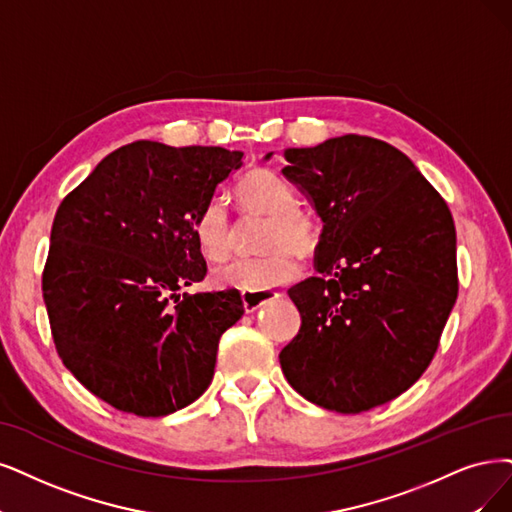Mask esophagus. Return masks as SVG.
Masks as SVG:
<instances>
[{
    "mask_svg": "<svg viewBox=\"0 0 512 512\" xmlns=\"http://www.w3.org/2000/svg\"><path fill=\"white\" fill-rule=\"evenodd\" d=\"M240 297H242V306L246 312H257L259 308L270 304V301H274L280 295L272 293V291H242Z\"/></svg>",
    "mask_w": 512,
    "mask_h": 512,
    "instance_id": "34e87169",
    "label": "esophagus"
}]
</instances>
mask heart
Segmentation results:
<instances>
[{
    "label": "heart",
    "mask_w": 512,
    "mask_h": 512,
    "mask_svg": "<svg viewBox=\"0 0 512 512\" xmlns=\"http://www.w3.org/2000/svg\"><path fill=\"white\" fill-rule=\"evenodd\" d=\"M240 202L251 211L270 215L259 257H238L217 268V287L238 291H268L287 285L301 274V261L294 250L310 253L318 242L316 221L297 208L295 189L272 170H253L238 185ZM194 232L200 251L211 261H221L234 246V227L221 198L208 200L196 217ZM296 248L293 250L292 246Z\"/></svg>",
    "instance_id": "1"
}]
</instances>
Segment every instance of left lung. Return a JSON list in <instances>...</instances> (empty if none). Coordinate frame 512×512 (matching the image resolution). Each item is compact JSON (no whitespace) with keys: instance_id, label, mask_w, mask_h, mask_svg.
I'll list each match as a JSON object with an SVG mask.
<instances>
[{"instance_id":"8db88e82","label":"left lung","mask_w":512,"mask_h":512,"mask_svg":"<svg viewBox=\"0 0 512 512\" xmlns=\"http://www.w3.org/2000/svg\"><path fill=\"white\" fill-rule=\"evenodd\" d=\"M266 154L263 160H270ZM285 175L323 221L320 276L289 289L301 329L280 352L310 403L361 413L428 369L458 297L456 225L396 147L344 135L285 149Z\"/></svg>"}]
</instances>
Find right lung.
Returning <instances> with one entry per match:
<instances>
[{"mask_svg": "<svg viewBox=\"0 0 512 512\" xmlns=\"http://www.w3.org/2000/svg\"><path fill=\"white\" fill-rule=\"evenodd\" d=\"M242 156L135 141L56 211L42 278L54 346L111 407L162 418L211 386L219 337L244 314L240 293L177 291L206 276L194 223Z\"/></svg>", "mask_w": 512, "mask_h": 512, "instance_id": "add662e5", "label": "right lung"}]
</instances>
